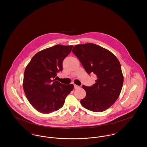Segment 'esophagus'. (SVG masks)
Wrapping results in <instances>:
<instances>
[{
  "instance_id": "esophagus-1",
  "label": "esophagus",
  "mask_w": 147,
  "mask_h": 147,
  "mask_svg": "<svg viewBox=\"0 0 147 147\" xmlns=\"http://www.w3.org/2000/svg\"><path fill=\"white\" fill-rule=\"evenodd\" d=\"M79 87H80L79 86H78V85H76V84H74V88H75V89L79 88Z\"/></svg>"
}]
</instances>
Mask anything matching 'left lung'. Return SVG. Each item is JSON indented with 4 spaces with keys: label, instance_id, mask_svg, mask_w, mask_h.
I'll return each mask as SVG.
<instances>
[{
    "label": "left lung",
    "instance_id": "1",
    "mask_svg": "<svg viewBox=\"0 0 147 147\" xmlns=\"http://www.w3.org/2000/svg\"><path fill=\"white\" fill-rule=\"evenodd\" d=\"M86 72L97 76L96 83L83 85L85 97L80 101L85 108L102 112L109 108L118 98L123 84L120 62L110 51L94 43L76 45L72 49Z\"/></svg>",
    "mask_w": 147,
    "mask_h": 147
}]
</instances>
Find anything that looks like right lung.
Here are the masks:
<instances>
[{"label":"right lung","mask_w":147,"mask_h":147,"mask_svg":"<svg viewBox=\"0 0 147 147\" xmlns=\"http://www.w3.org/2000/svg\"><path fill=\"white\" fill-rule=\"evenodd\" d=\"M73 46L57 45L37 53L26 66L23 88L30 104L38 111L49 114L63 107L73 84H61L55 79L62 71L63 60Z\"/></svg>","instance_id":"1"}]
</instances>
